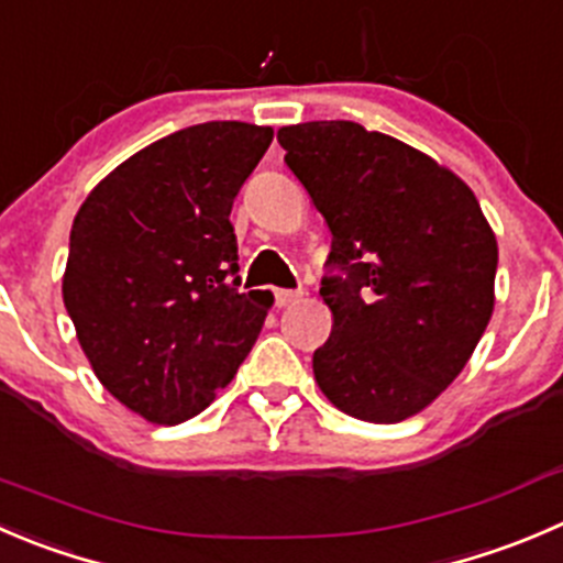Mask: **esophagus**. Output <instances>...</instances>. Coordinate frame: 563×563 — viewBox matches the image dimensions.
<instances>
[{
	"label": "esophagus",
	"mask_w": 563,
	"mask_h": 563,
	"mask_svg": "<svg viewBox=\"0 0 563 563\" xmlns=\"http://www.w3.org/2000/svg\"><path fill=\"white\" fill-rule=\"evenodd\" d=\"M302 299V291H291V288H277L275 291V305L277 308H286V305H294Z\"/></svg>",
	"instance_id": "1"
}]
</instances>
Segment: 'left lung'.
Returning a JSON list of instances; mask_svg holds the SVG:
<instances>
[{"label":"left lung","mask_w":563,"mask_h":563,"mask_svg":"<svg viewBox=\"0 0 563 563\" xmlns=\"http://www.w3.org/2000/svg\"><path fill=\"white\" fill-rule=\"evenodd\" d=\"M277 143L332 233L319 288L332 335L313 352L321 393L371 423L420 412L460 376L493 316L498 242L476 195L352 120L286 125Z\"/></svg>","instance_id":"left-lung-1"}]
</instances>
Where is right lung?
<instances>
[{"label":"right lung","mask_w":563,"mask_h":563,"mask_svg":"<svg viewBox=\"0 0 563 563\" xmlns=\"http://www.w3.org/2000/svg\"><path fill=\"white\" fill-rule=\"evenodd\" d=\"M269 125L209 120L114 167L70 228L63 299L101 385L151 423L203 412L253 349L269 291H239L233 198Z\"/></svg>","instance_id":"right-lung-1"}]
</instances>
